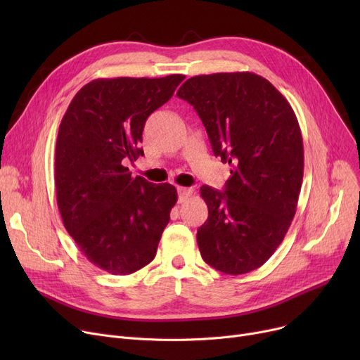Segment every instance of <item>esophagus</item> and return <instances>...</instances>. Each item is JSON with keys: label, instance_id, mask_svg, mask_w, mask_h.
Here are the masks:
<instances>
[{"label": "esophagus", "instance_id": "34e87169", "mask_svg": "<svg viewBox=\"0 0 360 360\" xmlns=\"http://www.w3.org/2000/svg\"><path fill=\"white\" fill-rule=\"evenodd\" d=\"M193 195V188H184V186H178V197H179V202H184L188 197Z\"/></svg>", "mask_w": 360, "mask_h": 360}]
</instances>
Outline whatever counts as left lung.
Here are the masks:
<instances>
[{
	"mask_svg": "<svg viewBox=\"0 0 360 360\" xmlns=\"http://www.w3.org/2000/svg\"><path fill=\"white\" fill-rule=\"evenodd\" d=\"M176 96L194 106L213 153L229 163L224 191L200 188L209 217L197 232L202 259L224 274L261 267L295 217L304 178V141L288 99L258 74L188 79Z\"/></svg>",
	"mask_w": 360,
	"mask_h": 360,
	"instance_id": "obj_1",
	"label": "left lung"
}]
</instances>
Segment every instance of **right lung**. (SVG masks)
Instances as JSON below:
<instances>
[{
  "mask_svg": "<svg viewBox=\"0 0 360 360\" xmlns=\"http://www.w3.org/2000/svg\"><path fill=\"white\" fill-rule=\"evenodd\" d=\"M184 79H96L77 91L60 124L55 188L64 226L84 257L110 274L153 261L176 204L174 185L132 178L124 165L144 155L147 118Z\"/></svg>",
  "mask_w": 360,
  "mask_h": 360,
  "instance_id": "right-lung-1",
  "label": "right lung"
}]
</instances>
